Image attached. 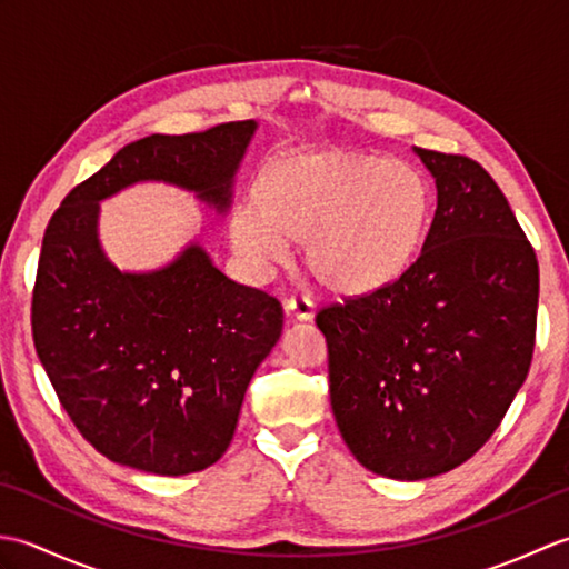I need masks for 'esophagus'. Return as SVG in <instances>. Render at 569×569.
I'll return each mask as SVG.
<instances>
[{
    "label": "esophagus",
    "instance_id": "esophagus-1",
    "mask_svg": "<svg viewBox=\"0 0 569 569\" xmlns=\"http://www.w3.org/2000/svg\"><path fill=\"white\" fill-rule=\"evenodd\" d=\"M286 316L293 320H312L316 310H312V303L303 296H291L286 300Z\"/></svg>",
    "mask_w": 569,
    "mask_h": 569
}]
</instances>
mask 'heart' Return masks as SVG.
Masks as SVG:
<instances>
[{"label": "heart", "mask_w": 569, "mask_h": 569, "mask_svg": "<svg viewBox=\"0 0 569 569\" xmlns=\"http://www.w3.org/2000/svg\"><path fill=\"white\" fill-rule=\"evenodd\" d=\"M259 192L261 202L229 214V244L253 271L271 273L291 263V239L306 241L312 276L342 296L381 291L410 269L435 200L418 166L349 149L283 156Z\"/></svg>", "instance_id": "obj_1"}]
</instances>
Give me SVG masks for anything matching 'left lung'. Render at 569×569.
<instances>
[{
  "mask_svg": "<svg viewBox=\"0 0 569 569\" xmlns=\"http://www.w3.org/2000/svg\"><path fill=\"white\" fill-rule=\"evenodd\" d=\"M416 153L438 186L420 257L316 316L342 440L373 475L406 481L459 467L499 428L533 359L540 288L536 251L485 168Z\"/></svg>",
  "mask_w": 569,
  "mask_h": 569,
  "instance_id": "1",
  "label": "left lung"
}]
</instances>
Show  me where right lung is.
<instances>
[{"instance_id":"1","label":"right lung","mask_w":569,"mask_h":569,"mask_svg":"<svg viewBox=\"0 0 569 569\" xmlns=\"http://www.w3.org/2000/svg\"><path fill=\"white\" fill-rule=\"evenodd\" d=\"M253 129L247 119L131 141L46 227L31 296L36 355L72 426L117 465L163 477L214 465L281 337L283 308L214 269L198 244L161 271L122 273L100 249L98 202L166 180L227 210Z\"/></svg>"}]
</instances>
